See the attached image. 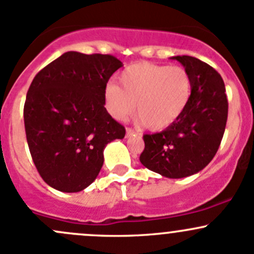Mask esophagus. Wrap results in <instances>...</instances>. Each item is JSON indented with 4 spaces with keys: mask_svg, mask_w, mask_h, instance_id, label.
<instances>
[{
    "mask_svg": "<svg viewBox=\"0 0 254 254\" xmlns=\"http://www.w3.org/2000/svg\"><path fill=\"white\" fill-rule=\"evenodd\" d=\"M135 134V130L131 129V127H127V137H129V136H132Z\"/></svg>",
    "mask_w": 254,
    "mask_h": 254,
    "instance_id": "obj_1",
    "label": "esophagus"
}]
</instances>
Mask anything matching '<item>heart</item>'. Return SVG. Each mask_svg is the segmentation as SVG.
I'll use <instances>...</instances> for the list:
<instances>
[{
  "label": "heart",
  "instance_id": "1",
  "mask_svg": "<svg viewBox=\"0 0 254 254\" xmlns=\"http://www.w3.org/2000/svg\"><path fill=\"white\" fill-rule=\"evenodd\" d=\"M119 85L106 87V108L116 119L134 111L135 118L148 130H162L180 118L192 95L189 71L179 65L135 63L119 75Z\"/></svg>",
  "mask_w": 254,
  "mask_h": 254
}]
</instances>
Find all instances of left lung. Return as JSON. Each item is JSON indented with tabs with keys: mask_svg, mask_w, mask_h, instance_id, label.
Segmentation results:
<instances>
[{
	"mask_svg": "<svg viewBox=\"0 0 254 254\" xmlns=\"http://www.w3.org/2000/svg\"><path fill=\"white\" fill-rule=\"evenodd\" d=\"M190 74L192 95L180 118L156 134H145L140 162L172 179L196 174L213 159L228 120V97L220 74L191 56H176Z\"/></svg>",
	"mask_w": 254,
	"mask_h": 254,
	"instance_id": "1",
	"label": "left lung"
}]
</instances>
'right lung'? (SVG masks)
<instances>
[{"label": "right lung", "instance_id": "right-lung-1", "mask_svg": "<svg viewBox=\"0 0 254 254\" xmlns=\"http://www.w3.org/2000/svg\"><path fill=\"white\" fill-rule=\"evenodd\" d=\"M122 62L112 55L65 52L31 81L24 125L31 158L51 188L79 192L97 178L103 149L125 136L105 108L106 86Z\"/></svg>", "mask_w": 254, "mask_h": 254}]
</instances>
